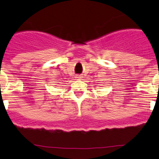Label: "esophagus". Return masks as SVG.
<instances>
[{
  "instance_id": "34e87169",
  "label": "esophagus",
  "mask_w": 159,
  "mask_h": 159,
  "mask_svg": "<svg viewBox=\"0 0 159 159\" xmlns=\"http://www.w3.org/2000/svg\"><path fill=\"white\" fill-rule=\"evenodd\" d=\"M75 78H77V79H80V78H81V75H76Z\"/></svg>"
}]
</instances>
